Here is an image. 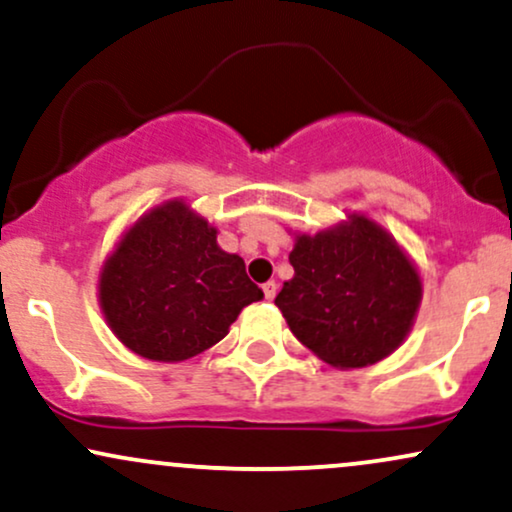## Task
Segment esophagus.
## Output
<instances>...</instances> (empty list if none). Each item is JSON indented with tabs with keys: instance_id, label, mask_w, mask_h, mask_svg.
<instances>
[{
	"instance_id": "34e87169",
	"label": "esophagus",
	"mask_w": 512,
	"mask_h": 512,
	"mask_svg": "<svg viewBox=\"0 0 512 512\" xmlns=\"http://www.w3.org/2000/svg\"><path fill=\"white\" fill-rule=\"evenodd\" d=\"M263 294H266L268 302H273L275 294H278V282H275V280H268L266 285H263Z\"/></svg>"
}]
</instances>
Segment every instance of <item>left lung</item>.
I'll return each instance as SVG.
<instances>
[{
    "instance_id": "8db88e82",
    "label": "left lung",
    "mask_w": 512,
    "mask_h": 512,
    "mask_svg": "<svg viewBox=\"0 0 512 512\" xmlns=\"http://www.w3.org/2000/svg\"><path fill=\"white\" fill-rule=\"evenodd\" d=\"M294 278L275 304L294 338L335 369H362L405 342L422 302V278L393 234L366 215L297 234Z\"/></svg>"
}]
</instances>
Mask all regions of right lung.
<instances>
[{
	"mask_svg": "<svg viewBox=\"0 0 512 512\" xmlns=\"http://www.w3.org/2000/svg\"><path fill=\"white\" fill-rule=\"evenodd\" d=\"M112 333L153 362H184L230 333L239 311L263 299L242 256L182 198L143 213L122 234L98 280Z\"/></svg>",
	"mask_w": 512,
	"mask_h": 512,
	"instance_id": "right-lung-1",
	"label": "right lung"
}]
</instances>
